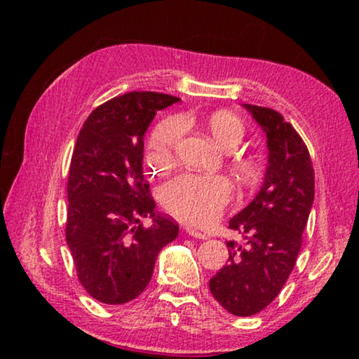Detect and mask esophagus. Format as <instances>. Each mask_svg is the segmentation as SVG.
I'll return each instance as SVG.
<instances>
[{"label": "esophagus", "instance_id": "1", "mask_svg": "<svg viewBox=\"0 0 359 359\" xmlns=\"http://www.w3.org/2000/svg\"><path fill=\"white\" fill-rule=\"evenodd\" d=\"M187 233L190 234V236H193V238H198V239H205V238H208V234H205V233H201V231L194 229V228H191V226H188V228H187Z\"/></svg>", "mask_w": 359, "mask_h": 359}]
</instances>
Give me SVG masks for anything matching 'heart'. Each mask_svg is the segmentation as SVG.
Here are the masks:
<instances>
[{
    "instance_id": "heart-1",
    "label": "heart",
    "mask_w": 359,
    "mask_h": 359,
    "mask_svg": "<svg viewBox=\"0 0 359 359\" xmlns=\"http://www.w3.org/2000/svg\"><path fill=\"white\" fill-rule=\"evenodd\" d=\"M185 118L171 117L158 123L149 137L145 160L155 171L171 168L185 131ZM210 137L224 150H233L245 136V125L228 111L212 112L204 121ZM234 171L244 184H255L261 174L259 163L252 155H239L233 161ZM233 187L224 175L182 174L163 185L160 201L169 214L196 224L209 223L220 215L229 201Z\"/></svg>"
}]
</instances>
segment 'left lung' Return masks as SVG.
Here are the masks:
<instances>
[{
	"label": "left lung",
	"mask_w": 359,
	"mask_h": 359,
	"mask_svg": "<svg viewBox=\"0 0 359 359\" xmlns=\"http://www.w3.org/2000/svg\"><path fill=\"white\" fill-rule=\"evenodd\" d=\"M267 137L269 165L253 201L229 220L244 244L228 241V263L210 293L236 317H250L280 293L294 269L315 194V172L302 137L274 109L244 104Z\"/></svg>",
	"instance_id": "obj_1"
}]
</instances>
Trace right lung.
I'll return each mask as SVG.
<instances>
[{
    "mask_svg": "<svg viewBox=\"0 0 359 359\" xmlns=\"http://www.w3.org/2000/svg\"><path fill=\"white\" fill-rule=\"evenodd\" d=\"M179 98L131 92L106 101L85 120L68 175L66 242L79 282L102 304L133 301L147 287L158 253L179 234L155 215L144 180V135L156 111ZM154 218L145 229L140 220Z\"/></svg>",
    "mask_w": 359,
    "mask_h": 359,
    "instance_id": "1",
    "label": "right lung"
}]
</instances>
